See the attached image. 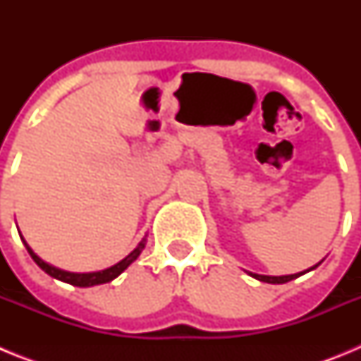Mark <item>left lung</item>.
<instances>
[{
    "mask_svg": "<svg viewBox=\"0 0 361 361\" xmlns=\"http://www.w3.org/2000/svg\"><path fill=\"white\" fill-rule=\"evenodd\" d=\"M322 262H318L317 266H312V267H309L307 271H312L314 269V267H318L320 266ZM305 271H302V273H295V275H282V276H269V275H258V273H247V275L250 276H253V279H257V280H260V282H266V283H286V282H289V280H295V279H298L300 275H304Z\"/></svg>",
    "mask_w": 361,
    "mask_h": 361,
    "instance_id": "obj_1",
    "label": "left lung"
}]
</instances>
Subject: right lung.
Instances as JSON below:
<instances>
[{
	"label": "right lung",
	"instance_id": "add662e5",
	"mask_svg": "<svg viewBox=\"0 0 361 361\" xmlns=\"http://www.w3.org/2000/svg\"><path fill=\"white\" fill-rule=\"evenodd\" d=\"M19 237H21L25 247H27V251L30 253L32 260H34V262H36L37 266H39L44 273H47V275H50L52 279L61 280V282L70 283V286H75V288H92V286H99V283L111 282V280L117 279V276H119L121 273H123V271L130 266V264L135 262L137 258H139V255L142 253V250H145L146 237H148V235H145V238H142V240L137 244L135 250H133L128 257H124L121 262H117L116 266H111V267H108V269H103V271H92V273H72V271L59 269V267L52 266V264L44 262L43 258H39L36 253H34V251H32V247L27 244V240H25L21 233H19Z\"/></svg>",
	"mask_w": 361,
	"mask_h": 361
}]
</instances>
